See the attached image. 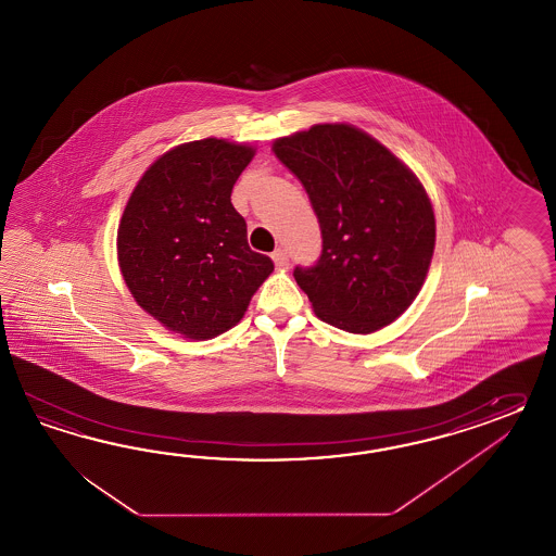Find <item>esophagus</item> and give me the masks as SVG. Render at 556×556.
<instances>
[{
	"label": "esophagus",
	"mask_w": 556,
	"mask_h": 556,
	"mask_svg": "<svg viewBox=\"0 0 556 556\" xmlns=\"http://www.w3.org/2000/svg\"><path fill=\"white\" fill-rule=\"evenodd\" d=\"M273 263H275V267L279 270L289 269V256H287L283 249H279V251L273 253Z\"/></svg>",
	"instance_id": "esophagus-1"
}]
</instances>
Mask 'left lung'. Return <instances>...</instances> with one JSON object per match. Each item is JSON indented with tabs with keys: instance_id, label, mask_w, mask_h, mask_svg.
I'll use <instances>...</instances> for the list:
<instances>
[{
	"instance_id": "left-lung-1",
	"label": "left lung",
	"mask_w": 556,
	"mask_h": 556,
	"mask_svg": "<svg viewBox=\"0 0 556 556\" xmlns=\"http://www.w3.org/2000/svg\"><path fill=\"white\" fill-rule=\"evenodd\" d=\"M273 151L303 184L321 228L319 261L293 270L316 316L372 333L405 314L435 249V214L419 178L348 123L279 137Z\"/></svg>"
}]
</instances>
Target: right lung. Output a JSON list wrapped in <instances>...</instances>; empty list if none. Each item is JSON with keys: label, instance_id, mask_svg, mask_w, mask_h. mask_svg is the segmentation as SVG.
Instances as JSON below:
<instances>
[{"label": "right lung", "instance_id": "add662e5", "mask_svg": "<svg viewBox=\"0 0 556 556\" xmlns=\"http://www.w3.org/2000/svg\"><path fill=\"white\" fill-rule=\"evenodd\" d=\"M251 146L200 139L167 151L137 181L121 216V275L141 309L190 340L237 326L273 270L251 251L230 194Z\"/></svg>", "mask_w": 556, "mask_h": 556}]
</instances>
